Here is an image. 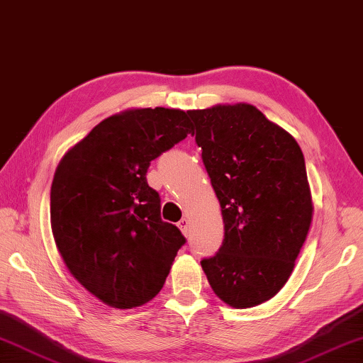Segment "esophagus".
Wrapping results in <instances>:
<instances>
[{
	"mask_svg": "<svg viewBox=\"0 0 363 363\" xmlns=\"http://www.w3.org/2000/svg\"><path fill=\"white\" fill-rule=\"evenodd\" d=\"M177 226H179V230L182 231L184 236H187V234H189V230H190V220L184 217V218H181V220H179V223H177Z\"/></svg>",
	"mask_w": 363,
	"mask_h": 363,
	"instance_id": "34e87169",
	"label": "esophagus"
}]
</instances>
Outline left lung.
Here are the masks:
<instances>
[{
  "mask_svg": "<svg viewBox=\"0 0 363 363\" xmlns=\"http://www.w3.org/2000/svg\"><path fill=\"white\" fill-rule=\"evenodd\" d=\"M195 141L222 208L225 238L201 267L234 308L274 297L307 238L313 204L297 141L248 104L190 110Z\"/></svg>",
  "mask_w": 363,
  "mask_h": 363,
  "instance_id": "left-lung-1",
  "label": "left lung"
}]
</instances>
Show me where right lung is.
<instances>
[{"label":"right lung","instance_id":"obj_1","mask_svg":"<svg viewBox=\"0 0 363 363\" xmlns=\"http://www.w3.org/2000/svg\"><path fill=\"white\" fill-rule=\"evenodd\" d=\"M187 133L194 125L182 110H127L97 124L56 168L50 191L56 247L78 283L110 307L151 301L186 244L179 228L162 220L146 173Z\"/></svg>","mask_w":363,"mask_h":363}]
</instances>
